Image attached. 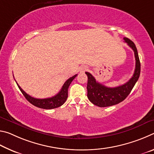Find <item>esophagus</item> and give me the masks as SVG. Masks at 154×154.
Masks as SVG:
<instances>
[{"instance_id": "1", "label": "esophagus", "mask_w": 154, "mask_h": 154, "mask_svg": "<svg viewBox=\"0 0 154 154\" xmlns=\"http://www.w3.org/2000/svg\"><path fill=\"white\" fill-rule=\"evenodd\" d=\"M87 70H88L87 66H81V67H80L79 71H80L81 72H84V71H87Z\"/></svg>"}]
</instances>
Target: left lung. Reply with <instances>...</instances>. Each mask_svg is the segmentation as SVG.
<instances>
[{"label": "left lung", "instance_id": "8db88e82", "mask_svg": "<svg viewBox=\"0 0 154 154\" xmlns=\"http://www.w3.org/2000/svg\"><path fill=\"white\" fill-rule=\"evenodd\" d=\"M124 40L134 51L136 60L134 74L128 82L118 87L108 88L96 82L95 78L90 72H85V74L88 75V98L91 103L100 107L115 105L122 102L129 95L139 78L140 63L136 46L129 38L124 37Z\"/></svg>", "mask_w": 154, "mask_h": 154}]
</instances>
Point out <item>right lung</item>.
I'll list each match as a JSON object with an SVG mask.
<instances>
[{"instance_id": "right-lung-1", "label": "right lung", "mask_w": 154, "mask_h": 154, "mask_svg": "<svg viewBox=\"0 0 154 154\" xmlns=\"http://www.w3.org/2000/svg\"><path fill=\"white\" fill-rule=\"evenodd\" d=\"M77 74L75 75L74 76L70 77L69 79H67L66 82L64 83L63 86L62 87L60 91L56 96L48 98L39 99L32 97V96H30L28 94L26 93L17 83V85L21 92L23 94V95L26 98V100L31 104H32L34 106L41 109H51L59 107V106H62L65 103V101L68 98V89H69V85L72 82V80L77 77Z\"/></svg>"}]
</instances>
